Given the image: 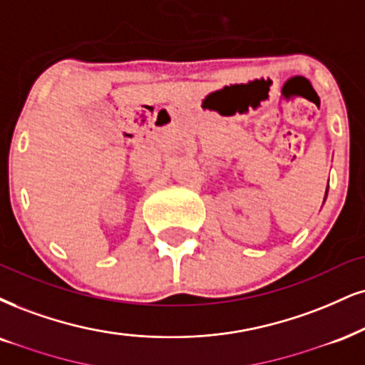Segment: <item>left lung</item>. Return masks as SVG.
Returning a JSON list of instances; mask_svg holds the SVG:
<instances>
[{
  "mask_svg": "<svg viewBox=\"0 0 365 365\" xmlns=\"http://www.w3.org/2000/svg\"><path fill=\"white\" fill-rule=\"evenodd\" d=\"M327 195H328V187H327V192H325V200H327Z\"/></svg>",
  "mask_w": 365,
  "mask_h": 365,
  "instance_id": "obj_1",
  "label": "left lung"
}]
</instances>
